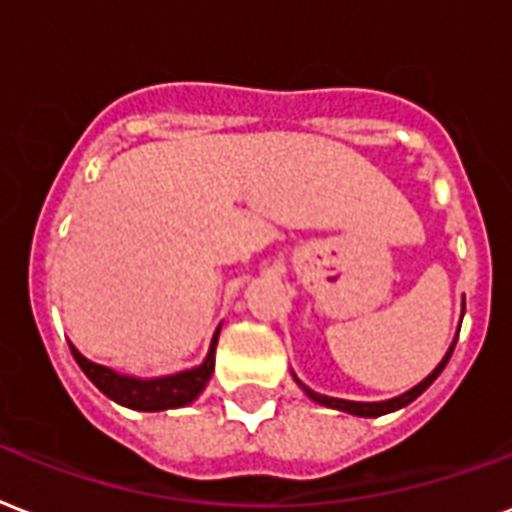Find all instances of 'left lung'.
<instances>
[{
  "instance_id": "8db88e82",
  "label": "left lung",
  "mask_w": 512,
  "mask_h": 512,
  "mask_svg": "<svg viewBox=\"0 0 512 512\" xmlns=\"http://www.w3.org/2000/svg\"><path fill=\"white\" fill-rule=\"evenodd\" d=\"M454 346H456V341L451 343V349L446 351V357L440 360L438 368L432 370V373H429V376L424 378L421 384H416V386H413V389H408L405 395L392 397V400H384V403H354V400H338V397H327V395H319V392H311L308 386L300 384L298 378H295V381H298L300 389H303V392H306V395L311 397L314 403L327 405V408H335V411L351 413V416H365V419H373V416H384V413L400 411V408H405V405H411L413 400H416V397H419L421 392H424V389H429V384H432V381H435V378H438L440 373H443V368H446V362L451 360V351H454Z\"/></svg>"
}]
</instances>
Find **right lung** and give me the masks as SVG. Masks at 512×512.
Returning a JSON list of instances; mask_svg holds the SVG:
<instances>
[{
  "label": "right lung",
  "mask_w": 512,
  "mask_h": 512,
  "mask_svg": "<svg viewBox=\"0 0 512 512\" xmlns=\"http://www.w3.org/2000/svg\"><path fill=\"white\" fill-rule=\"evenodd\" d=\"M217 335H220V327L214 333L206 360L198 368L182 370V373L161 378L123 376V373H115L112 368H104V365L85 360L72 343H69V349H72V357L77 360L80 370L93 381V386L99 392H104L109 400H115L117 405H126L131 411H169V408H182V405L193 403L195 397L204 392V386L209 384V378L214 373Z\"/></svg>",
  "instance_id": "right-lung-1"
}]
</instances>
